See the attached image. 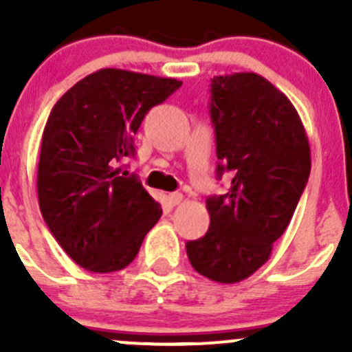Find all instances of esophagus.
I'll list each match as a JSON object with an SVG mask.
<instances>
[{
  "instance_id": "34e87169",
  "label": "esophagus",
  "mask_w": 352,
  "mask_h": 352,
  "mask_svg": "<svg viewBox=\"0 0 352 352\" xmlns=\"http://www.w3.org/2000/svg\"><path fill=\"white\" fill-rule=\"evenodd\" d=\"M169 201L174 204V206H178V204L183 203V194H179V192H173V194H169Z\"/></svg>"
}]
</instances>
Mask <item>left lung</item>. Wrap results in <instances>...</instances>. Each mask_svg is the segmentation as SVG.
Instances as JSON below:
<instances>
[{"label": "left lung", "instance_id": "obj_1", "mask_svg": "<svg viewBox=\"0 0 352 352\" xmlns=\"http://www.w3.org/2000/svg\"><path fill=\"white\" fill-rule=\"evenodd\" d=\"M211 121L219 178L229 192L206 201L210 229L186 243L197 273L236 284L270 259L291 222L310 176V146L287 96L254 72L211 79Z\"/></svg>", "mask_w": 352, "mask_h": 352}]
</instances>
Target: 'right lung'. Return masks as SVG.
I'll return each instance as SVG.
<instances>
[{
	"mask_svg": "<svg viewBox=\"0 0 352 352\" xmlns=\"http://www.w3.org/2000/svg\"><path fill=\"white\" fill-rule=\"evenodd\" d=\"M182 80L102 68L56 102L40 146L36 190L49 231L70 259L93 273L126 268L160 204L118 167L135 153L146 113Z\"/></svg>",
	"mask_w": 352,
	"mask_h": 352,
	"instance_id": "add662e5",
	"label": "right lung"
}]
</instances>
